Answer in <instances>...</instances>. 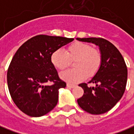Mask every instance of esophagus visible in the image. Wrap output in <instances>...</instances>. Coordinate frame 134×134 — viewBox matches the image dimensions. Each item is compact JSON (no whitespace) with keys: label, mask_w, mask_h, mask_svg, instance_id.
<instances>
[{"label":"esophagus","mask_w":134,"mask_h":134,"mask_svg":"<svg viewBox=\"0 0 134 134\" xmlns=\"http://www.w3.org/2000/svg\"><path fill=\"white\" fill-rule=\"evenodd\" d=\"M75 85L73 84H70V83H67V87H70V88H73V87H75Z\"/></svg>","instance_id":"1"}]
</instances>
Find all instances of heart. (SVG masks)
<instances>
[{
  "label": "heart",
  "instance_id": "heart-1",
  "mask_svg": "<svg viewBox=\"0 0 134 134\" xmlns=\"http://www.w3.org/2000/svg\"><path fill=\"white\" fill-rule=\"evenodd\" d=\"M74 68L61 73L60 77L64 81L75 83L87 76L91 77L98 72L102 64L100 51L90 44L80 41H75L66 48L65 52L56 50L51 56V62L59 70H64L73 60Z\"/></svg>",
  "mask_w": 134,
  "mask_h": 134
}]
</instances>
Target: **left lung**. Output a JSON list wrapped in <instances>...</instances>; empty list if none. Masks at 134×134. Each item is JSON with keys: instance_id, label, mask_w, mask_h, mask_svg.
Here are the masks:
<instances>
[{"instance_id": "left-lung-1", "label": "left lung", "mask_w": 134, "mask_h": 134, "mask_svg": "<svg viewBox=\"0 0 134 134\" xmlns=\"http://www.w3.org/2000/svg\"><path fill=\"white\" fill-rule=\"evenodd\" d=\"M77 40L91 42L100 47L102 64L100 69L88 83L79 86L84 94L77 99V103L85 111L99 115L108 112L115 106L124 95L127 82L128 71L123 56L116 47L103 38H77Z\"/></svg>"}]
</instances>
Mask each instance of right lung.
Returning a JSON list of instances; mask_svg holds the SVG:
<instances>
[{
    "instance_id": "add662e5",
    "label": "right lung",
    "mask_w": 134,
    "mask_h": 134,
    "mask_svg": "<svg viewBox=\"0 0 134 134\" xmlns=\"http://www.w3.org/2000/svg\"><path fill=\"white\" fill-rule=\"evenodd\" d=\"M74 38L37 35L17 50L7 72L11 98L22 112L31 117L46 115L57 105L59 90L66 87L51 62L54 52ZM52 81L51 86H44Z\"/></svg>"
}]
</instances>
